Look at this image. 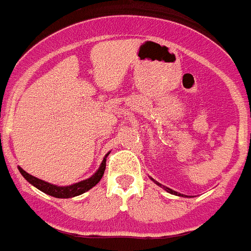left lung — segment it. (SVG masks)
<instances>
[{"mask_svg": "<svg viewBox=\"0 0 251 251\" xmlns=\"http://www.w3.org/2000/svg\"><path fill=\"white\" fill-rule=\"evenodd\" d=\"M149 178H151V180L153 181V182H154V184H157L158 186L163 187V189H165V190L167 191V193L172 194V195H177V197H182V198H191V197H189V195H185V194H181V193H177V191L172 190V189H170V187H167V186H163V185H162V184H159V182H158V181H155L154 178H151V177H149Z\"/></svg>", "mask_w": 251, "mask_h": 251, "instance_id": "left-lung-1", "label": "left lung"}]
</instances>
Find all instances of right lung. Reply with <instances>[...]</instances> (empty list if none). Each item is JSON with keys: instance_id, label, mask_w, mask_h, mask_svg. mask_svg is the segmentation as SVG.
<instances>
[{"instance_id": "right-lung-1", "label": "right lung", "mask_w": 251, "mask_h": 251, "mask_svg": "<svg viewBox=\"0 0 251 251\" xmlns=\"http://www.w3.org/2000/svg\"><path fill=\"white\" fill-rule=\"evenodd\" d=\"M108 154L109 151L104 155L102 163H100V168L96 171V174L92 175V176H90L89 178H86V180L80 181V182H75V184L69 185V186H57V185L50 184L47 181L41 180V178H37L35 176H31L28 172H25L20 166H18V170L20 171V174L23 175V177L28 181L29 184H31L34 187H37V189H39L41 191H43L44 194H48V195L54 198H60V199H69V198L81 195V194L90 190L92 187L96 186V185L100 182L103 174H104V170H106V159Z\"/></svg>"}]
</instances>
